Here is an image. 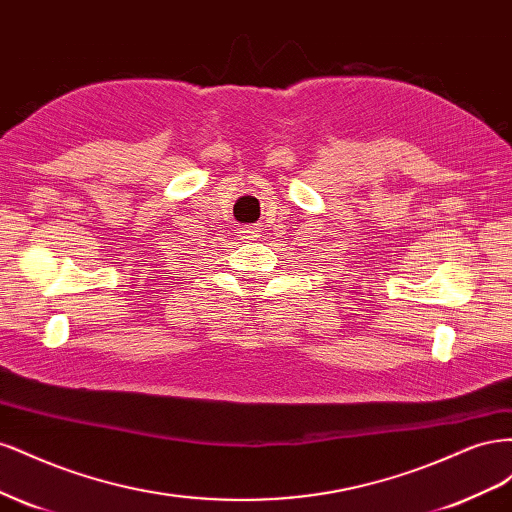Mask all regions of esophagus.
Masks as SVG:
<instances>
[{
  "instance_id": "obj_1",
  "label": "esophagus",
  "mask_w": 512,
  "mask_h": 512,
  "mask_svg": "<svg viewBox=\"0 0 512 512\" xmlns=\"http://www.w3.org/2000/svg\"><path fill=\"white\" fill-rule=\"evenodd\" d=\"M258 232H260V230H256L254 226H245V228L239 230V239L245 241V243H247V241H256V239L260 237Z\"/></svg>"
}]
</instances>
